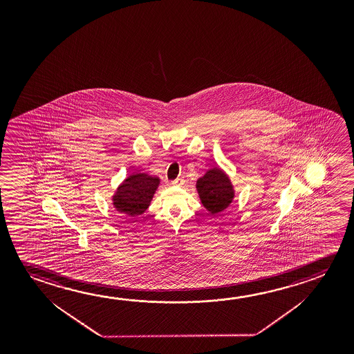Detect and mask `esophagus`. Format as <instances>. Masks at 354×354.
<instances>
[{"label":"esophagus","instance_id":"esophagus-1","mask_svg":"<svg viewBox=\"0 0 354 354\" xmlns=\"http://www.w3.org/2000/svg\"><path fill=\"white\" fill-rule=\"evenodd\" d=\"M171 184L175 186H183L185 184V180L183 179V178H178V179H175Z\"/></svg>","mask_w":354,"mask_h":354}]
</instances>
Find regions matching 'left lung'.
I'll return each instance as SVG.
<instances>
[{"instance_id": "obj_1", "label": "left lung", "mask_w": 354, "mask_h": 354, "mask_svg": "<svg viewBox=\"0 0 354 354\" xmlns=\"http://www.w3.org/2000/svg\"><path fill=\"white\" fill-rule=\"evenodd\" d=\"M200 200L209 214H218L233 201L232 183L220 168L209 169L196 181Z\"/></svg>"}]
</instances>
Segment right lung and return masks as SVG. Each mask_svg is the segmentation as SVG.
Instances as JSON below:
<instances>
[{"label": "right lung", "instance_id": "right-lung-1", "mask_svg": "<svg viewBox=\"0 0 354 354\" xmlns=\"http://www.w3.org/2000/svg\"><path fill=\"white\" fill-rule=\"evenodd\" d=\"M160 180L157 176L136 171L124 179L112 196L113 206L120 214L140 216L149 207Z\"/></svg>", "mask_w": 354, "mask_h": 354}]
</instances>
